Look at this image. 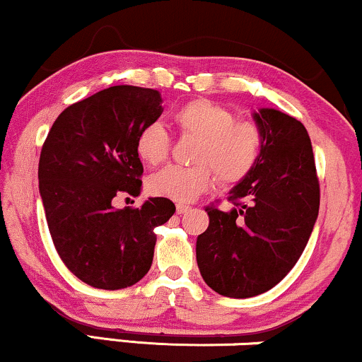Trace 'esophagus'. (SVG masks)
<instances>
[{"instance_id":"esophagus-1","label":"esophagus","mask_w":362,"mask_h":362,"mask_svg":"<svg viewBox=\"0 0 362 362\" xmlns=\"http://www.w3.org/2000/svg\"><path fill=\"white\" fill-rule=\"evenodd\" d=\"M189 209H191V206H188V204H177L176 213L177 215H185V213H188Z\"/></svg>"}]
</instances>
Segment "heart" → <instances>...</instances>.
I'll use <instances>...</instances> for the list:
<instances>
[{"mask_svg": "<svg viewBox=\"0 0 362 362\" xmlns=\"http://www.w3.org/2000/svg\"><path fill=\"white\" fill-rule=\"evenodd\" d=\"M182 136L198 141L193 153L194 168L169 166L149 177V191L176 203H189L215 185L233 186L255 168L263 147L262 129L255 120L235 119L230 109L208 99H193L173 114ZM171 139L158 124L139 134L136 151L147 166L168 159Z\"/></svg>", "mask_w": 362, "mask_h": 362, "instance_id": "b5f03b06", "label": "heart"}]
</instances>
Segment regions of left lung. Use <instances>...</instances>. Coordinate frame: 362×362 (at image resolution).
<instances>
[{"instance_id":"1","label":"left lung","mask_w":362,"mask_h":362,"mask_svg":"<svg viewBox=\"0 0 362 362\" xmlns=\"http://www.w3.org/2000/svg\"><path fill=\"white\" fill-rule=\"evenodd\" d=\"M253 119L263 134L260 158L230 191L236 208L206 206L209 225L196 240L203 280L233 298L275 287L300 258L319 215V180L304 124L275 109H260Z\"/></svg>"}]
</instances>
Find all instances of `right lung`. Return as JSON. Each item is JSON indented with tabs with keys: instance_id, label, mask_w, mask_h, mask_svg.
<instances>
[{
	"instance_id": "1",
	"label": "right lung",
	"mask_w": 362,
	"mask_h": 362,
	"mask_svg": "<svg viewBox=\"0 0 362 362\" xmlns=\"http://www.w3.org/2000/svg\"><path fill=\"white\" fill-rule=\"evenodd\" d=\"M160 102L154 88H104L66 107L42 147L40 196L53 245L66 269L90 287L139 282L153 263L154 228L176 211L168 198L114 208L119 194L141 193L144 168L136 142L163 114Z\"/></svg>"
}]
</instances>
